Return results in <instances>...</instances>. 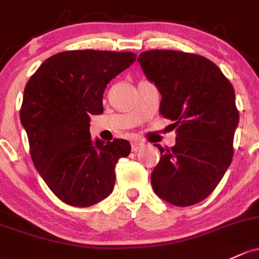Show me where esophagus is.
Here are the masks:
<instances>
[{"label":"esophagus","mask_w":259,"mask_h":259,"mask_svg":"<svg viewBox=\"0 0 259 259\" xmlns=\"http://www.w3.org/2000/svg\"><path fill=\"white\" fill-rule=\"evenodd\" d=\"M131 146H132V151L137 152L138 149H141L142 147L144 146V143H143V142H141V141H137V140H135V141H132V142H131Z\"/></svg>","instance_id":"1"}]
</instances>
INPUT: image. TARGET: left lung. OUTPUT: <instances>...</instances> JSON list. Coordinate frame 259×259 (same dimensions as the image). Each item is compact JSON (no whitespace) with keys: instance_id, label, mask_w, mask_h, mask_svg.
Listing matches in <instances>:
<instances>
[{"instance_id":"1","label":"left lung","mask_w":259,"mask_h":259,"mask_svg":"<svg viewBox=\"0 0 259 259\" xmlns=\"http://www.w3.org/2000/svg\"><path fill=\"white\" fill-rule=\"evenodd\" d=\"M138 63L162 95L160 115L177 128L174 147L155 144L162 155L151 175L153 190L175 206L197 204L232 160L240 118L233 86L216 64L193 53L154 49L141 53Z\"/></svg>"}]
</instances>
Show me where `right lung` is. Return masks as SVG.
Masks as SVG:
<instances>
[{
	"label": "right lung",
	"mask_w": 259,
	"mask_h": 259,
	"mask_svg": "<svg viewBox=\"0 0 259 259\" xmlns=\"http://www.w3.org/2000/svg\"><path fill=\"white\" fill-rule=\"evenodd\" d=\"M131 52L66 51L52 55L24 88L21 122L35 169L58 199L89 207L112 193L116 164L131 153L126 140L96 141L90 116L104 112L102 96L136 62Z\"/></svg>",
	"instance_id": "right-lung-1"
}]
</instances>
